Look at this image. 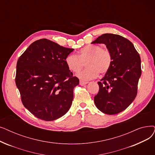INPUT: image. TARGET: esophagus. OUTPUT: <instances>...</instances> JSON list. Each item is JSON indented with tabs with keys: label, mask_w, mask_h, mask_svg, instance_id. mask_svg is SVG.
<instances>
[{
	"label": "esophagus",
	"mask_w": 155,
	"mask_h": 155,
	"mask_svg": "<svg viewBox=\"0 0 155 155\" xmlns=\"http://www.w3.org/2000/svg\"><path fill=\"white\" fill-rule=\"evenodd\" d=\"M87 83V82H85V81H82V80H80V85H86Z\"/></svg>",
	"instance_id": "obj_1"
}]
</instances>
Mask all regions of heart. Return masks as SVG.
Segmentation results:
<instances>
[{"mask_svg":"<svg viewBox=\"0 0 155 155\" xmlns=\"http://www.w3.org/2000/svg\"><path fill=\"white\" fill-rule=\"evenodd\" d=\"M65 63L68 69L74 73L81 70L86 63L87 68L77 75L87 80L96 78L99 73L104 75L108 71L113 63V55L108 49L90 44L80 49L77 56L72 54L67 56Z\"/></svg>","mask_w":155,"mask_h":155,"instance_id":"heart-1","label":"heart"}]
</instances>
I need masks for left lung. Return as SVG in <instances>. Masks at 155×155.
<instances>
[{
	"label": "left lung",
	"instance_id": "left-lung-1",
	"mask_svg": "<svg viewBox=\"0 0 155 155\" xmlns=\"http://www.w3.org/2000/svg\"><path fill=\"white\" fill-rule=\"evenodd\" d=\"M92 44H104L112 53L111 66L97 82L99 90L94 100L101 111L115 115L125 110L137 96L140 58L130 40L119 35L104 33Z\"/></svg>",
	"mask_w": 155,
	"mask_h": 155
}]
</instances>
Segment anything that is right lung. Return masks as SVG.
<instances>
[{
    "mask_svg": "<svg viewBox=\"0 0 155 155\" xmlns=\"http://www.w3.org/2000/svg\"><path fill=\"white\" fill-rule=\"evenodd\" d=\"M74 50L42 38L33 42L20 56L15 82L24 106L37 118L52 121L70 110L77 77L65 63Z\"/></svg>",
    "mask_w": 155,
    "mask_h": 155,
    "instance_id": "obj_1",
    "label": "right lung"
}]
</instances>
